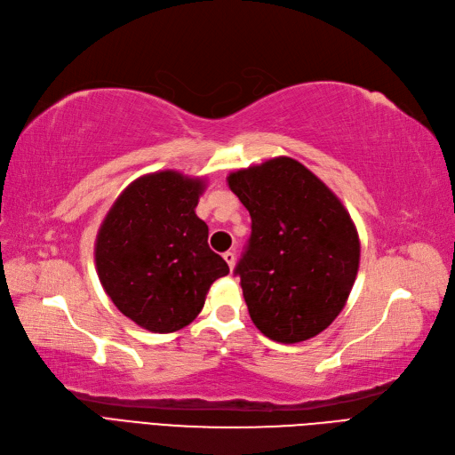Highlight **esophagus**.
Wrapping results in <instances>:
<instances>
[{
	"label": "esophagus",
	"mask_w": 455,
	"mask_h": 455,
	"mask_svg": "<svg viewBox=\"0 0 455 455\" xmlns=\"http://www.w3.org/2000/svg\"><path fill=\"white\" fill-rule=\"evenodd\" d=\"M224 259H226V263L229 265V269H233L235 267V252H231V250H228V252H224Z\"/></svg>",
	"instance_id": "1"
}]
</instances>
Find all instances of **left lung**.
I'll list each match as a JSON object with an SVG mask.
<instances>
[{
  "mask_svg": "<svg viewBox=\"0 0 455 455\" xmlns=\"http://www.w3.org/2000/svg\"><path fill=\"white\" fill-rule=\"evenodd\" d=\"M231 192L252 218L235 275L254 325L276 342L316 337L347 305L359 267V237L329 188L288 156L239 169Z\"/></svg>",
  "mask_w": 455,
  "mask_h": 455,
  "instance_id": "8db88e82",
  "label": "left lung"
}]
</instances>
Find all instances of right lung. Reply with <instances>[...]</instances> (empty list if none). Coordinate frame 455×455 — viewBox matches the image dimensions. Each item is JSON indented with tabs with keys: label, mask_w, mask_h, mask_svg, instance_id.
<instances>
[{
	"label": "right lung",
	"mask_w": 455,
	"mask_h": 455,
	"mask_svg": "<svg viewBox=\"0 0 455 455\" xmlns=\"http://www.w3.org/2000/svg\"><path fill=\"white\" fill-rule=\"evenodd\" d=\"M203 190L205 179L171 169L139 177L98 231L93 254L103 290L148 331L173 333L194 322L212 282L229 273L196 214Z\"/></svg>",
	"instance_id": "1"
}]
</instances>
